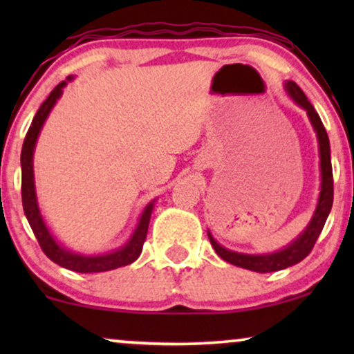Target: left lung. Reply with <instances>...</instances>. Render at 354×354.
<instances>
[{
  "mask_svg": "<svg viewBox=\"0 0 354 354\" xmlns=\"http://www.w3.org/2000/svg\"><path fill=\"white\" fill-rule=\"evenodd\" d=\"M285 90H287L288 96L295 101V103L301 106V108L306 111L319 142V158H321V193H319L317 206L311 217V221H309L306 229H304L301 234L292 241V243L287 245L282 250L275 251V253H269V254H243V253H236V251H230L217 243L214 236L207 232V236H209L212 248L216 250V253L219 254L222 259L234 266H239V268L254 270V272H261V274L287 269L290 266L298 264L299 261L306 258V256L311 253V250L314 248V243L317 241L319 235H321L324 224H326L328 212H330L332 203H333L330 143H328V137H327L326 129H324L322 120L316 113V109H314V106L309 103L306 95L303 93V90L299 88L295 82L288 80L287 84H285Z\"/></svg>",
  "mask_w": 354,
  "mask_h": 354,
  "instance_id": "8db88e82",
  "label": "left lung"
}]
</instances>
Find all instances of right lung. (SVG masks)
Returning a JSON list of instances; mask_svg holds the SVG:
<instances>
[{
	"instance_id": "right-lung-1",
	"label": "right lung",
	"mask_w": 354,
	"mask_h": 354,
	"mask_svg": "<svg viewBox=\"0 0 354 354\" xmlns=\"http://www.w3.org/2000/svg\"><path fill=\"white\" fill-rule=\"evenodd\" d=\"M74 77H67V80L61 82L59 85L55 86V90L51 91L50 96L43 101L40 109L37 111L35 118H33L28 132L26 135L22 145V153H21V166H22V206L26 217L30 224L33 234H35L38 245L43 250L48 258L53 263L59 264L61 268H66L74 272L82 274H90V272H106V270H113L122 266L132 264L135 259L138 258L140 253L143 250V243L147 240L148 234V225H149V217H151L154 200L145 207V211L140 216V221L137 224V229L133 230L130 240L124 246H120L119 250L111 251V253L104 254H79L72 253V251L66 250L64 246L57 243V240L53 236V234L48 229L45 221H43L40 207L37 203V193H35V182H33V149H35L37 138L40 135V130L45 124L48 114L51 113L53 106L56 104V101L59 100L62 95V88L67 85V82H71Z\"/></svg>"
}]
</instances>
